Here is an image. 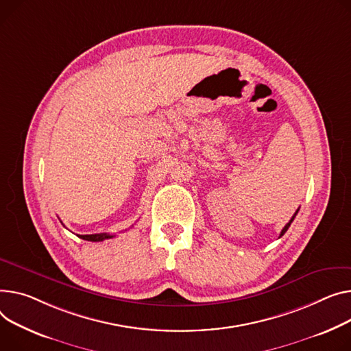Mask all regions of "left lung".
<instances>
[{
  "instance_id": "left-lung-1",
  "label": "left lung",
  "mask_w": 351,
  "mask_h": 351,
  "mask_svg": "<svg viewBox=\"0 0 351 351\" xmlns=\"http://www.w3.org/2000/svg\"><path fill=\"white\" fill-rule=\"evenodd\" d=\"M298 212H299V208H298V210H296V212H295V215H293V216H292V219H291V220H289V221H288V223H287V226H285V227H284V228H282V231H281V234H279V237H282V236H284V234H285V232H287V230H288V228H289V226H291V223H292V221H293V219H295V216H296V215H298Z\"/></svg>"
}]
</instances>
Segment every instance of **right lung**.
<instances>
[{"label":"right lung","mask_w":351,"mask_h":351,"mask_svg":"<svg viewBox=\"0 0 351 351\" xmlns=\"http://www.w3.org/2000/svg\"><path fill=\"white\" fill-rule=\"evenodd\" d=\"M83 240L87 241H104L107 239H112V234H107V232H99V234H86V236H79Z\"/></svg>","instance_id":"1"}]
</instances>
